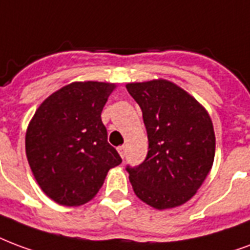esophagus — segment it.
<instances>
[{"label":"esophagus","mask_w":250,"mask_h":250,"mask_svg":"<svg viewBox=\"0 0 250 250\" xmlns=\"http://www.w3.org/2000/svg\"><path fill=\"white\" fill-rule=\"evenodd\" d=\"M118 152H119L120 158H122V159L125 158V146H119V147H118Z\"/></svg>","instance_id":"obj_1"}]
</instances>
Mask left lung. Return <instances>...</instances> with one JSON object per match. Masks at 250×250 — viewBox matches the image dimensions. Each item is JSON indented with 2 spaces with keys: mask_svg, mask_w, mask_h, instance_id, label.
I'll list each match as a JSON object with an SVG mask.
<instances>
[{
  "mask_svg": "<svg viewBox=\"0 0 250 250\" xmlns=\"http://www.w3.org/2000/svg\"><path fill=\"white\" fill-rule=\"evenodd\" d=\"M139 104L148 136V153L130 168L135 195L155 209L180 207L192 199L212 169L213 123L191 94L167 79L125 84Z\"/></svg>",
  "mask_w": 250,
  "mask_h": 250,
  "instance_id": "left-lung-1",
  "label": "left lung"
}]
</instances>
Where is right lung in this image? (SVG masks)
<instances>
[{
  "mask_svg": "<svg viewBox=\"0 0 250 250\" xmlns=\"http://www.w3.org/2000/svg\"><path fill=\"white\" fill-rule=\"evenodd\" d=\"M115 88V83H70L46 98L31 118L25 138L27 162L41 189L57 204H86L107 172L122 163L101 118Z\"/></svg>",
  "mask_w": 250,
  "mask_h": 250,
  "instance_id": "add662e5",
  "label": "right lung"
}]
</instances>
